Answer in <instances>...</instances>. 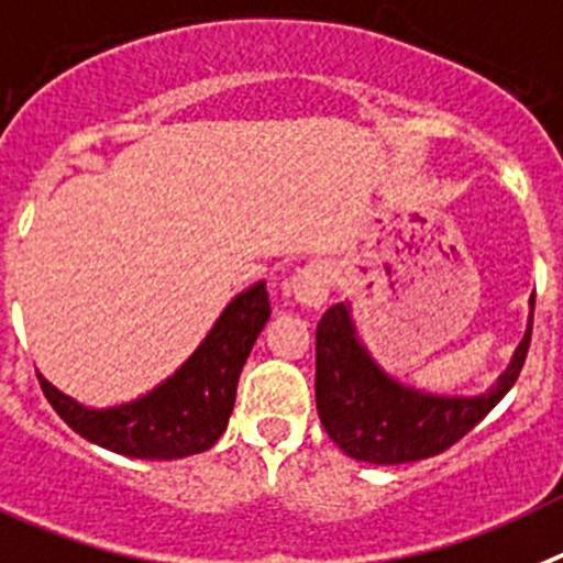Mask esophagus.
I'll return each mask as SVG.
<instances>
[{
    "mask_svg": "<svg viewBox=\"0 0 563 563\" xmlns=\"http://www.w3.org/2000/svg\"><path fill=\"white\" fill-rule=\"evenodd\" d=\"M294 300L306 308H322L331 294V269L325 263H308L288 283Z\"/></svg>",
    "mask_w": 563,
    "mask_h": 563,
    "instance_id": "esophagus-1",
    "label": "esophagus"
}]
</instances>
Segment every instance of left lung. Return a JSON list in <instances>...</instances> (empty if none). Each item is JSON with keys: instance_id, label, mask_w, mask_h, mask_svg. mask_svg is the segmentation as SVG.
Instances as JSON below:
<instances>
[{"instance_id": "8db88e82", "label": "left lung", "mask_w": 563, "mask_h": 563, "mask_svg": "<svg viewBox=\"0 0 563 563\" xmlns=\"http://www.w3.org/2000/svg\"><path fill=\"white\" fill-rule=\"evenodd\" d=\"M530 322L514 358L479 395H434L407 387L384 373L358 339L347 302L331 306L317 325V412L347 457L398 465L445 452L503 401L528 358Z\"/></svg>"}]
</instances>
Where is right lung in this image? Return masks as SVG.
<instances>
[{
	"label": "right lung",
	"instance_id": "add662e5",
	"mask_svg": "<svg viewBox=\"0 0 563 563\" xmlns=\"http://www.w3.org/2000/svg\"><path fill=\"white\" fill-rule=\"evenodd\" d=\"M269 313L266 283L257 280L227 302L210 333L174 376L118 407H86L53 387L42 373L38 382L55 412L89 443L136 460L190 457L207 452L224 434L235 407L238 378Z\"/></svg>",
	"mask_w": 563,
	"mask_h": 563
}]
</instances>
